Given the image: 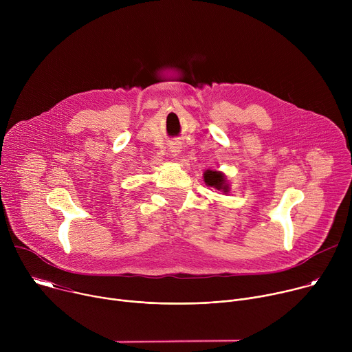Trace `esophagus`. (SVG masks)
<instances>
[{
  "label": "esophagus",
  "instance_id": "1",
  "mask_svg": "<svg viewBox=\"0 0 352 352\" xmlns=\"http://www.w3.org/2000/svg\"><path fill=\"white\" fill-rule=\"evenodd\" d=\"M168 148H170L171 155H173L174 157H177V156L181 153L182 143H181V142H178V140H175V142H171V143H170V146H168Z\"/></svg>",
  "mask_w": 352,
  "mask_h": 352
}]
</instances>
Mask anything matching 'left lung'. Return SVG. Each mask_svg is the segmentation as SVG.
<instances>
[{"label":"left lung","mask_w":352,"mask_h":352,"mask_svg":"<svg viewBox=\"0 0 352 352\" xmlns=\"http://www.w3.org/2000/svg\"><path fill=\"white\" fill-rule=\"evenodd\" d=\"M205 182L206 185L217 189V190H223L224 193H227L230 190V186L227 184V178L224 177L223 173L220 171H213V170H206L204 174Z\"/></svg>","instance_id":"left-lung-1"}]
</instances>
